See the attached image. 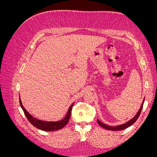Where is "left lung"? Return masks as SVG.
<instances>
[{"label": "left lung", "instance_id": "1", "mask_svg": "<svg viewBox=\"0 0 157 157\" xmlns=\"http://www.w3.org/2000/svg\"><path fill=\"white\" fill-rule=\"evenodd\" d=\"M144 100H145V98L144 99L143 102H142V104L141 105V107L139 111L137 113L136 115H135V117L132 118V119L129 121H128L127 122L124 123V124H121V125H118V126H108V125H106L105 124H103V123H102L101 122L99 121V120H98V123L99 124V126H101V127H103V128H105V129L106 130H114V131H119V130H124L126 129V128L130 127L131 125H132L134 123L137 121V118H139L140 115V113L141 112V110H142V108H143V105H144Z\"/></svg>", "mask_w": 157, "mask_h": 157}]
</instances>
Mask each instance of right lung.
Segmentation results:
<instances>
[{
	"label": "right lung",
	"mask_w": 157,
	"mask_h": 157,
	"mask_svg": "<svg viewBox=\"0 0 157 157\" xmlns=\"http://www.w3.org/2000/svg\"><path fill=\"white\" fill-rule=\"evenodd\" d=\"M20 106L22 108L23 112H24L27 118L28 119V121L30 122L31 124H32L35 127L38 128V129L43 130V131H48V132L60 130L67 124L71 117V110H72V107L74 104V103L71 104V105L69 107L68 109L67 115H66L65 117L63 118V119L59 121H56V122H53V121L48 122V121H43L37 119V118H34L31 115V114L28 113L27 111L22 105V103L20 99Z\"/></svg>",
	"instance_id": "1"
}]
</instances>
